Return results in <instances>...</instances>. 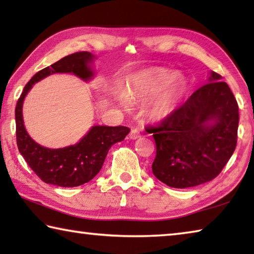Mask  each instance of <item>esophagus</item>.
<instances>
[{"instance_id":"esophagus-1","label":"esophagus","mask_w":254,"mask_h":254,"mask_svg":"<svg viewBox=\"0 0 254 254\" xmlns=\"http://www.w3.org/2000/svg\"><path fill=\"white\" fill-rule=\"evenodd\" d=\"M141 136V134H140V132L136 130V128H133V130L131 131V133H130V137L132 140H135V139H139V137Z\"/></svg>"}]
</instances>
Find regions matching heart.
I'll use <instances>...</instances> for the list:
<instances>
[{"label":"heart","mask_w":254,"mask_h":254,"mask_svg":"<svg viewBox=\"0 0 254 254\" xmlns=\"http://www.w3.org/2000/svg\"><path fill=\"white\" fill-rule=\"evenodd\" d=\"M147 84L144 91L139 93L142 98H153L163 95L154 102L152 113L157 119H166L176 110L187 89L186 80L178 70L158 68L144 75ZM127 104V101L123 100Z\"/></svg>","instance_id":"b5f03b06"}]
</instances>
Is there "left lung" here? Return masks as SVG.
I'll return each mask as SVG.
<instances>
[{"label": "left lung", "instance_id": "1", "mask_svg": "<svg viewBox=\"0 0 254 254\" xmlns=\"http://www.w3.org/2000/svg\"><path fill=\"white\" fill-rule=\"evenodd\" d=\"M222 76L192 94L158 127H152L156 177L174 188L198 186L220 175L238 141L239 106Z\"/></svg>", "mask_w": 254, "mask_h": 254}]
</instances>
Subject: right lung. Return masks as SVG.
Segmentation results:
<instances>
[{"mask_svg": "<svg viewBox=\"0 0 254 254\" xmlns=\"http://www.w3.org/2000/svg\"><path fill=\"white\" fill-rule=\"evenodd\" d=\"M93 58L91 53L79 51L38 71L24 86L16 103V144L19 151L30 168L46 184L59 187H77L88 183L100 173L112 145L121 142L130 132L127 127L95 126L78 143L62 149H49L38 144L25 130L22 105L32 85L56 72H70L84 80L91 79L94 72L89 64Z\"/></svg>", "mask_w": 254, "mask_h": 254, "instance_id": "add662e5", "label": "right lung"}]
</instances>
